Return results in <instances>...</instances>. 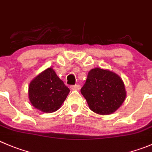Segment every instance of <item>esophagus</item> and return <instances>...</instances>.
<instances>
[{
	"mask_svg": "<svg viewBox=\"0 0 152 152\" xmlns=\"http://www.w3.org/2000/svg\"><path fill=\"white\" fill-rule=\"evenodd\" d=\"M70 88H71L72 90H77V91H79V90H80L81 87L79 85H72V86L70 87Z\"/></svg>",
	"mask_w": 152,
	"mask_h": 152,
	"instance_id": "obj_1",
	"label": "esophagus"
}]
</instances>
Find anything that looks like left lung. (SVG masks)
<instances>
[{
    "label": "left lung",
    "instance_id": "obj_1",
    "mask_svg": "<svg viewBox=\"0 0 152 152\" xmlns=\"http://www.w3.org/2000/svg\"><path fill=\"white\" fill-rule=\"evenodd\" d=\"M81 93L94 113L108 115L123 104L126 97L124 82L119 75L109 70L96 67L88 74Z\"/></svg>",
    "mask_w": 152,
    "mask_h": 152
}]
</instances>
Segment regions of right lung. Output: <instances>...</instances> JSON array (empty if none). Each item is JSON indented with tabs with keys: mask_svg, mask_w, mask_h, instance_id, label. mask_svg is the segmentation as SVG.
I'll list each match as a JSON object with an SVG mask.
<instances>
[{
	"mask_svg": "<svg viewBox=\"0 0 152 152\" xmlns=\"http://www.w3.org/2000/svg\"><path fill=\"white\" fill-rule=\"evenodd\" d=\"M70 93L52 67L39 73L30 82L28 89L32 105L44 113L58 110Z\"/></svg>",
	"mask_w": 152,
	"mask_h": 152,
	"instance_id": "1",
	"label": "right lung"
}]
</instances>
